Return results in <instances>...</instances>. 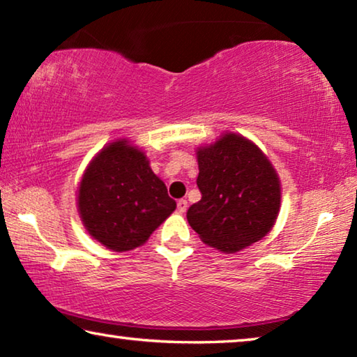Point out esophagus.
<instances>
[{
	"mask_svg": "<svg viewBox=\"0 0 357 357\" xmlns=\"http://www.w3.org/2000/svg\"><path fill=\"white\" fill-rule=\"evenodd\" d=\"M186 207H188V202H186V199H178L177 201V212L178 213H183L186 211Z\"/></svg>",
	"mask_w": 357,
	"mask_h": 357,
	"instance_id": "34e87169",
	"label": "esophagus"
}]
</instances>
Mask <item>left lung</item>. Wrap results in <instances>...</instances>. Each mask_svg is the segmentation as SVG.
Returning a JSON list of instances; mask_svg holds the SVG:
<instances>
[{"mask_svg": "<svg viewBox=\"0 0 357 357\" xmlns=\"http://www.w3.org/2000/svg\"><path fill=\"white\" fill-rule=\"evenodd\" d=\"M196 155L201 201L186 212L190 227L227 254L265 238L281 207V182L260 148L228 132Z\"/></svg>", "mask_w": 357, "mask_h": 357, "instance_id": "8db88e82", "label": "left lung"}]
</instances>
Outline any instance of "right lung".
I'll use <instances>...</instances> for the list:
<instances>
[{
  "label": "right lung",
  "mask_w": 357,
  "mask_h": 357,
  "mask_svg": "<svg viewBox=\"0 0 357 357\" xmlns=\"http://www.w3.org/2000/svg\"><path fill=\"white\" fill-rule=\"evenodd\" d=\"M175 206L145 153L128 140L102 148L78 190L81 222L92 238L114 252L144 244Z\"/></svg>",
  "instance_id": "obj_1"
}]
</instances>
